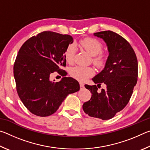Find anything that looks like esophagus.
Listing matches in <instances>:
<instances>
[{"instance_id":"esophagus-1","label":"esophagus","mask_w":150,"mask_h":150,"mask_svg":"<svg viewBox=\"0 0 150 150\" xmlns=\"http://www.w3.org/2000/svg\"><path fill=\"white\" fill-rule=\"evenodd\" d=\"M79 85H80V88H84V83H83L80 82V83H79Z\"/></svg>"}]
</instances>
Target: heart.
Listing matches in <instances>:
<instances>
[{
	"mask_svg": "<svg viewBox=\"0 0 150 150\" xmlns=\"http://www.w3.org/2000/svg\"><path fill=\"white\" fill-rule=\"evenodd\" d=\"M78 45L92 55L93 63L98 67H102L105 65L106 55L103 52V44L99 40L95 38H86L79 42ZM76 54V47L74 44H69L65 52V59L68 63H72ZM95 71L92 67L76 66L70 71V74L73 78L79 81H84L95 75Z\"/></svg>",
	"mask_w": 150,
	"mask_h": 150,
	"instance_id": "obj_1",
	"label": "heart"
}]
</instances>
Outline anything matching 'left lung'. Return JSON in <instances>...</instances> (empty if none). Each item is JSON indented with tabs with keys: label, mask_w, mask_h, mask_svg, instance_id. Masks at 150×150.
<instances>
[{
	"label": "left lung",
	"mask_w": 150,
	"mask_h": 150,
	"mask_svg": "<svg viewBox=\"0 0 150 150\" xmlns=\"http://www.w3.org/2000/svg\"><path fill=\"white\" fill-rule=\"evenodd\" d=\"M94 35L106 43L109 55L104 69L92 79L99 88L105 83L107 88L98 93L96 85H85L92 95L83 109L89 116L105 120L113 118L128 103L138 81V64L133 48L120 35L110 30Z\"/></svg>",
	"instance_id": "left-lung-1"
}]
</instances>
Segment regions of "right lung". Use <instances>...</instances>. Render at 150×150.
<instances>
[{
    "mask_svg": "<svg viewBox=\"0 0 150 150\" xmlns=\"http://www.w3.org/2000/svg\"><path fill=\"white\" fill-rule=\"evenodd\" d=\"M73 42L71 35L44 31L29 38L22 45L14 65L16 91L20 100L34 115L45 117L55 113L69 94L79 90L78 81L64 77L52 82L55 71H66L65 52Z\"/></svg>",
    "mask_w": 150,
    "mask_h": 150,
    "instance_id": "add662e5",
    "label": "right lung"
}]
</instances>
